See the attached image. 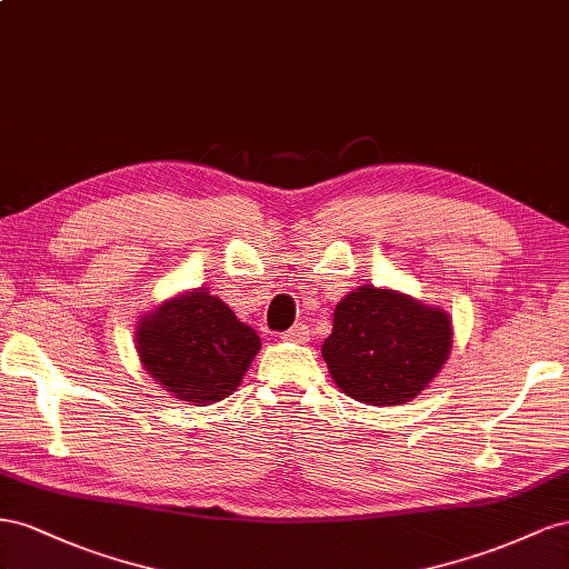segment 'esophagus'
<instances>
[{
  "label": "esophagus",
  "mask_w": 569,
  "mask_h": 569,
  "mask_svg": "<svg viewBox=\"0 0 569 569\" xmlns=\"http://www.w3.org/2000/svg\"><path fill=\"white\" fill-rule=\"evenodd\" d=\"M283 338L296 340V343H307V340H310V327H307L305 321H298L283 333Z\"/></svg>",
  "instance_id": "obj_1"
}]
</instances>
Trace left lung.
Listing matches in <instances>:
<instances>
[{"mask_svg":"<svg viewBox=\"0 0 569 569\" xmlns=\"http://www.w3.org/2000/svg\"><path fill=\"white\" fill-rule=\"evenodd\" d=\"M450 348L452 323L441 307L391 288L360 286L336 305L321 355L340 391L388 408L425 391Z\"/></svg>","mask_w":569,"mask_h":569,"instance_id":"left-lung-1","label":"left lung"}]
</instances>
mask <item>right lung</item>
Instances as JSON below:
<instances>
[{"instance_id":"obj_1","label":"right lung","mask_w":569,"mask_h":569,"mask_svg":"<svg viewBox=\"0 0 569 569\" xmlns=\"http://www.w3.org/2000/svg\"><path fill=\"white\" fill-rule=\"evenodd\" d=\"M259 348L262 340L254 329L204 288L161 302L136 329L144 371L186 405L229 398Z\"/></svg>"}]
</instances>
